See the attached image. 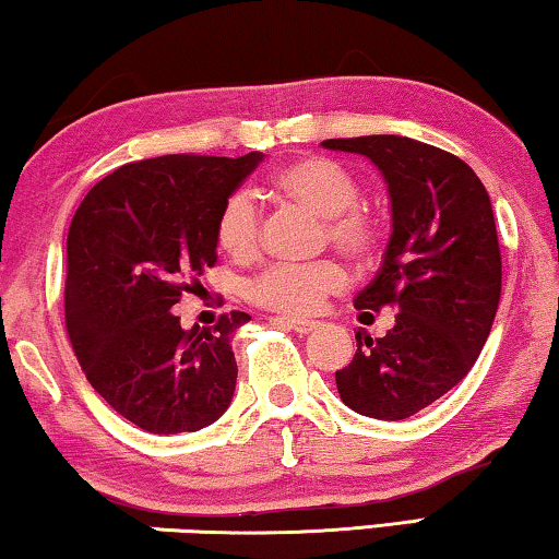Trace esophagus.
Masks as SVG:
<instances>
[{
    "label": "esophagus",
    "mask_w": 559,
    "mask_h": 559,
    "mask_svg": "<svg viewBox=\"0 0 559 559\" xmlns=\"http://www.w3.org/2000/svg\"><path fill=\"white\" fill-rule=\"evenodd\" d=\"M272 325L295 330V333H299V335H307V333H312V330H318L320 322H314V320H293V318H272Z\"/></svg>",
    "instance_id": "34e87169"
}]
</instances>
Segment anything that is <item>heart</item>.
I'll list each match as a JSON object with an SVG mask.
<instances>
[{
    "instance_id": "heart-1",
    "label": "heart",
    "mask_w": 559,
    "mask_h": 559,
    "mask_svg": "<svg viewBox=\"0 0 559 559\" xmlns=\"http://www.w3.org/2000/svg\"><path fill=\"white\" fill-rule=\"evenodd\" d=\"M270 191L322 219L328 245L350 260H366L378 249L380 226L358 204L360 189L335 160L305 156L282 164L270 176ZM216 241L234 260H252L260 249V209L245 191L224 201L216 219ZM345 287V272L333 262L270 266L252 285L249 297L266 310L293 314L318 312L330 295Z\"/></svg>"
}]
</instances>
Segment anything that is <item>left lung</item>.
Here are the masks:
<instances>
[{
	"label": "left lung",
	"instance_id": "left-lung-1",
	"mask_svg": "<svg viewBox=\"0 0 559 559\" xmlns=\"http://www.w3.org/2000/svg\"><path fill=\"white\" fill-rule=\"evenodd\" d=\"M322 145L360 153L383 174L393 231L355 307L399 310L383 337L355 335V358L335 373L337 393L355 414L403 420L449 393L487 343L501 295L495 212L479 176L436 145L403 135Z\"/></svg>",
	"mask_w": 559,
	"mask_h": 559
}]
</instances>
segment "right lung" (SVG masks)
<instances>
[{"label": "right lung", "instance_id": "obj_1", "mask_svg": "<svg viewBox=\"0 0 559 559\" xmlns=\"http://www.w3.org/2000/svg\"><path fill=\"white\" fill-rule=\"evenodd\" d=\"M239 158L158 156L126 164L87 191L68 231L64 325L85 378L148 433L199 431L229 408L237 385L231 310L183 330L171 312L216 262L224 201L260 166Z\"/></svg>", "mask_w": 559, "mask_h": 559}]
</instances>
